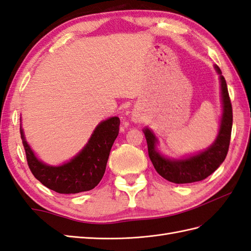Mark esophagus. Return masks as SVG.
Here are the masks:
<instances>
[{"label":"esophagus","mask_w":251,"mask_h":251,"mask_svg":"<svg viewBox=\"0 0 251 251\" xmlns=\"http://www.w3.org/2000/svg\"><path fill=\"white\" fill-rule=\"evenodd\" d=\"M132 120H133V121H134V122H137V121H138V119H137V118H136V117H134V118H133V119H132Z\"/></svg>","instance_id":"esophagus-1"}]
</instances>
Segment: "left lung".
Segmentation results:
<instances>
[{"label": "left lung", "mask_w": 251, "mask_h": 251, "mask_svg": "<svg viewBox=\"0 0 251 251\" xmlns=\"http://www.w3.org/2000/svg\"><path fill=\"white\" fill-rule=\"evenodd\" d=\"M214 68L220 75L221 80L223 115L220 131L213 144L205 151L185 159H169L157 151L156 144L158 141L153 132L149 128L143 130L149 147V156L153 168L160 176L171 182L191 183L203 180L218 169L227 156L232 129V106L222 71L217 66Z\"/></svg>", "instance_id": "1"}]
</instances>
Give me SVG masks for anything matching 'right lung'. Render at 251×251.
Returning <instances> with one entry per match:
<instances>
[{
  "mask_svg": "<svg viewBox=\"0 0 251 251\" xmlns=\"http://www.w3.org/2000/svg\"><path fill=\"white\" fill-rule=\"evenodd\" d=\"M119 126L120 119L118 117L102 121L96 126L81 151L69 162L59 166L48 165L35 156L25 140L21 126V139L28 168L43 185L59 194H76L92 190L105 174L109 153L119 134Z\"/></svg>",
  "mask_w": 251,
  "mask_h": 251,
  "instance_id": "obj_1",
  "label": "right lung"
}]
</instances>
